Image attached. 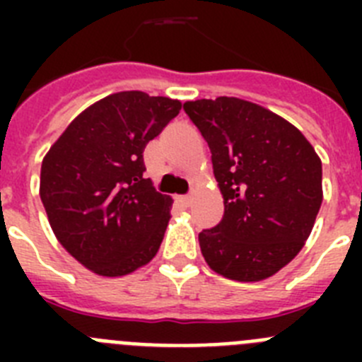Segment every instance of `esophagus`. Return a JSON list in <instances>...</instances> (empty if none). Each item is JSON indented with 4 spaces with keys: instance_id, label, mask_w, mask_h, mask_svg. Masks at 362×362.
<instances>
[{
    "instance_id": "1",
    "label": "esophagus",
    "mask_w": 362,
    "mask_h": 362,
    "mask_svg": "<svg viewBox=\"0 0 362 362\" xmlns=\"http://www.w3.org/2000/svg\"><path fill=\"white\" fill-rule=\"evenodd\" d=\"M177 201L181 204H185V206H190V204H192V197L190 196H179Z\"/></svg>"
}]
</instances>
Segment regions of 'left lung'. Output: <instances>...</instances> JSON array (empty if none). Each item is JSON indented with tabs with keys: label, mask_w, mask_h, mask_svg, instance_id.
I'll return each mask as SVG.
<instances>
[{
	"label": "left lung",
	"mask_w": 362,
	"mask_h": 362,
	"mask_svg": "<svg viewBox=\"0 0 362 362\" xmlns=\"http://www.w3.org/2000/svg\"><path fill=\"white\" fill-rule=\"evenodd\" d=\"M212 152L225 199L219 225L199 233L204 261L232 281H263L305 246L322 203V165L299 130L239 98L183 105Z\"/></svg>",
	"instance_id": "8db88e82"
}]
</instances>
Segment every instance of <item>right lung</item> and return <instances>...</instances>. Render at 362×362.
Segmentation results:
<instances>
[{
    "label": "right lung",
    "instance_id": "right-lung-1",
    "mask_svg": "<svg viewBox=\"0 0 362 362\" xmlns=\"http://www.w3.org/2000/svg\"><path fill=\"white\" fill-rule=\"evenodd\" d=\"M181 101L139 90L110 94L66 127L41 163L40 196L63 248L98 276L121 277L158 254L172 197L143 172V150Z\"/></svg>",
    "mask_w": 362,
    "mask_h": 362
}]
</instances>
